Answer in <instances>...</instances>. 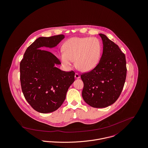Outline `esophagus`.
Returning a JSON list of instances; mask_svg holds the SVG:
<instances>
[{"label":"esophagus","mask_w":148,"mask_h":148,"mask_svg":"<svg viewBox=\"0 0 148 148\" xmlns=\"http://www.w3.org/2000/svg\"><path fill=\"white\" fill-rule=\"evenodd\" d=\"M75 78H77V79L79 78H80V75H79V74L78 73H76L75 74Z\"/></svg>","instance_id":"1"}]
</instances>
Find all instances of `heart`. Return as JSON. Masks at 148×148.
Listing matches in <instances>:
<instances>
[{
	"label": "heart",
	"instance_id": "b5f03b06",
	"mask_svg": "<svg viewBox=\"0 0 148 148\" xmlns=\"http://www.w3.org/2000/svg\"><path fill=\"white\" fill-rule=\"evenodd\" d=\"M101 45L96 37H73L67 40L60 54L62 64L75 65L82 71H89L98 65L101 57Z\"/></svg>",
	"mask_w": 148,
	"mask_h": 148
}]
</instances>
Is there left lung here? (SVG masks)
I'll return each instance as SVG.
<instances>
[{"mask_svg":"<svg viewBox=\"0 0 148 148\" xmlns=\"http://www.w3.org/2000/svg\"><path fill=\"white\" fill-rule=\"evenodd\" d=\"M103 41V54L98 65L83 73L82 97L94 108H104L114 104L124 87L127 76L125 54L106 35L99 34Z\"/></svg>","mask_w":148,"mask_h":148,"instance_id":"1","label":"left lung"}]
</instances>
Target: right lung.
Masks as SVG:
<instances>
[{
  "instance_id": "1",
  "label": "right lung",
  "mask_w": 148,
  "mask_h": 148,
  "mask_svg": "<svg viewBox=\"0 0 148 148\" xmlns=\"http://www.w3.org/2000/svg\"><path fill=\"white\" fill-rule=\"evenodd\" d=\"M65 38L64 34L36 39L26 50L20 64L23 95L36 111L47 114L57 110L64 103L66 92L75 81L74 71H62L54 65L60 61L42 47L53 48Z\"/></svg>"
}]
</instances>
